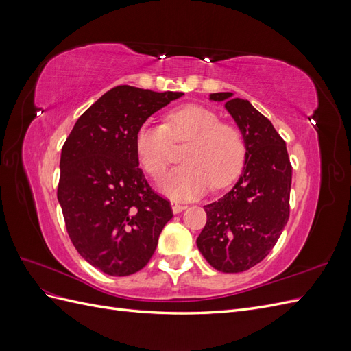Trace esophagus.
I'll return each instance as SVG.
<instances>
[{"mask_svg":"<svg viewBox=\"0 0 351 351\" xmlns=\"http://www.w3.org/2000/svg\"><path fill=\"white\" fill-rule=\"evenodd\" d=\"M171 208H173V212H174V214H180V212L186 209V205H183V204H178V202H173V204H171Z\"/></svg>","mask_w":351,"mask_h":351,"instance_id":"obj_1","label":"esophagus"}]
</instances>
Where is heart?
I'll return each mask as SVG.
<instances>
[{"mask_svg":"<svg viewBox=\"0 0 351 351\" xmlns=\"http://www.w3.org/2000/svg\"><path fill=\"white\" fill-rule=\"evenodd\" d=\"M171 143H187L182 154L184 165L167 173L158 186L167 196L180 200L204 195L209 186H228L241 173L246 158V145L237 127L221 123L215 111L196 104L169 111L164 125L143 123L136 130L134 151L151 177L162 174Z\"/></svg>","mask_w":351,"mask_h":351,"instance_id":"1","label":"heart"}]
</instances>
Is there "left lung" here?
Instances as JSON below:
<instances>
[{
  "label": "left lung",
  "mask_w": 351,
  "mask_h": 351,
  "mask_svg": "<svg viewBox=\"0 0 351 351\" xmlns=\"http://www.w3.org/2000/svg\"><path fill=\"white\" fill-rule=\"evenodd\" d=\"M226 104L246 145L243 173L228 193L205 205L206 224L196 244L210 267L234 274L258 265L289 221L291 164L285 142L247 99L209 95Z\"/></svg>",
  "instance_id": "8db88e82"
}]
</instances>
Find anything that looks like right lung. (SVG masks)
<instances>
[{
  "mask_svg": "<svg viewBox=\"0 0 351 351\" xmlns=\"http://www.w3.org/2000/svg\"><path fill=\"white\" fill-rule=\"evenodd\" d=\"M183 92L112 88L84 111L61 149L57 197L71 243L99 271H141L173 218L169 202L147 184L134 134Z\"/></svg>",
  "mask_w": 351,
  "mask_h": 351,
  "instance_id": "add662e5",
  "label": "right lung"
}]
</instances>
